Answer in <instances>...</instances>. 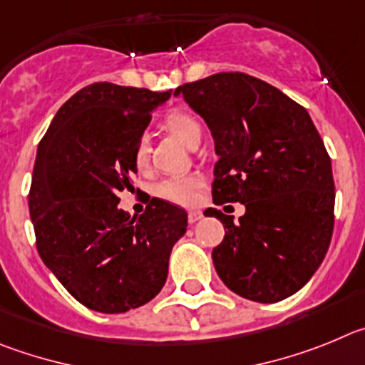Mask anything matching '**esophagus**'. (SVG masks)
Here are the masks:
<instances>
[{
	"label": "esophagus",
	"mask_w": 365,
	"mask_h": 365,
	"mask_svg": "<svg viewBox=\"0 0 365 365\" xmlns=\"http://www.w3.org/2000/svg\"><path fill=\"white\" fill-rule=\"evenodd\" d=\"M187 218H189V223H196L198 220L203 218V212L202 211H189Z\"/></svg>",
	"instance_id": "esophagus-1"
}]
</instances>
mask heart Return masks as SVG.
Listing matches in <instances>:
<instances>
[{"instance_id": "b5f03b06", "label": "heart", "mask_w": 365, "mask_h": 365, "mask_svg": "<svg viewBox=\"0 0 365 365\" xmlns=\"http://www.w3.org/2000/svg\"><path fill=\"white\" fill-rule=\"evenodd\" d=\"M165 127L189 147L192 145L198 138H202V127H200L198 120H196L192 114L185 113V110H170L165 116ZM149 136H147V134H142V136L136 140V143H134V165H136L138 169H145L147 163H149ZM200 187H202V180H200L198 176L170 178L156 187V195L162 196L167 202L178 203V205H189V203L195 202L196 196H198Z\"/></svg>"}]
</instances>
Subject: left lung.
Wrapping results in <instances>:
<instances>
[{
  "instance_id": "1",
  "label": "left lung",
  "mask_w": 365,
  "mask_h": 365,
  "mask_svg": "<svg viewBox=\"0 0 365 365\" xmlns=\"http://www.w3.org/2000/svg\"><path fill=\"white\" fill-rule=\"evenodd\" d=\"M215 138L212 202H240L238 223L207 209L227 229L212 262L232 293L274 304L320 267L334 225L331 158L309 113L277 87L244 72H218L175 91Z\"/></svg>"
}]
</instances>
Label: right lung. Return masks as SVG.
I'll use <instances>...</instances> for the list:
<instances>
[{"instance_id":"1","label":"right lung","mask_w":365,"mask_h":365,"mask_svg":"<svg viewBox=\"0 0 365 365\" xmlns=\"http://www.w3.org/2000/svg\"><path fill=\"white\" fill-rule=\"evenodd\" d=\"M167 93L93 83L56 113L38 145L29 211L43 264L80 304L125 313L162 291L187 212L153 198L140 218L118 209L134 190L133 150Z\"/></svg>"}]
</instances>
